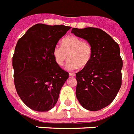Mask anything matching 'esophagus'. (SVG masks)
<instances>
[{
    "mask_svg": "<svg viewBox=\"0 0 134 134\" xmlns=\"http://www.w3.org/2000/svg\"><path fill=\"white\" fill-rule=\"evenodd\" d=\"M69 75L70 76H71V77H75V72H69Z\"/></svg>",
    "mask_w": 134,
    "mask_h": 134,
    "instance_id": "esophagus-1",
    "label": "esophagus"
}]
</instances>
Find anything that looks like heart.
Wrapping results in <instances>:
<instances>
[{
    "label": "heart",
    "mask_w": 134,
    "mask_h": 134,
    "mask_svg": "<svg viewBox=\"0 0 134 134\" xmlns=\"http://www.w3.org/2000/svg\"><path fill=\"white\" fill-rule=\"evenodd\" d=\"M92 53L90 43L75 36L65 37L62 41V46L56 45L53 50L54 59L58 66H63L69 57L66 64L68 70L84 68L91 60Z\"/></svg>",
    "instance_id": "b5f03b06"
}]
</instances>
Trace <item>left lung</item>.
Returning a JSON list of instances; mask_svg holds the SVG:
<instances>
[{
  "label": "left lung",
  "mask_w": 134,
  "mask_h": 134,
  "mask_svg": "<svg viewBox=\"0 0 134 134\" xmlns=\"http://www.w3.org/2000/svg\"><path fill=\"white\" fill-rule=\"evenodd\" d=\"M71 33L86 40L93 49L89 64L76 73V97L83 108L98 111L113 101L122 84L120 48L100 29L73 28Z\"/></svg>",
  "instance_id": "8db88e82"
}]
</instances>
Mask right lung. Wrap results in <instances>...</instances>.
<instances>
[{"mask_svg":"<svg viewBox=\"0 0 134 134\" xmlns=\"http://www.w3.org/2000/svg\"><path fill=\"white\" fill-rule=\"evenodd\" d=\"M70 29L36 24L18 41L12 59L14 85L24 103L33 110L53 108L68 72L56 64L53 50Z\"/></svg>","mask_w":134,"mask_h":134,"instance_id":"add662e5","label":"right lung"}]
</instances>
